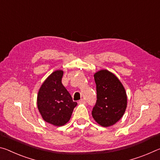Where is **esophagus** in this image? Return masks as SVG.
I'll use <instances>...</instances> for the list:
<instances>
[{
	"mask_svg": "<svg viewBox=\"0 0 160 160\" xmlns=\"http://www.w3.org/2000/svg\"><path fill=\"white\" fill-rule=\"evenodd\" d=\"M78 103H79V104H83V103H86V101H85L84 99H81V100L78 101Z\"/></svg>",
	"mask_w": 160,
	"mask_h": 160,
	"instance_id": "34e87169",
	"label": "esophagus"
}]
</instances>
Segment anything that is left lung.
I'll return each instance as SVG.
<instances>
[{
    "label": "left lung",
    "mask_w": 160,
    "mask_h": 160,
    "mask_svg": "<svg viewBox=\"0 0 160 160\" xmlns=\"http://www.w3.org/2000/svg\"><path fill=\"white\" fill-rule=\"evenodd\" d=\"M97 100L92 111L93 119L101 126L109 127L121 118L127 108V94L116 75L106 69L94 74Z\"/></svg>",
    "instance_id": "obj_1"
}]
</instances>
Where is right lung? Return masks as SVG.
<instances>
[{"instance_id":"add662e5","label":"right lung","mask_w":160,"mask_h":160,"mask_svg":"<svg viewBox=\"0 0 160 160\" xmlns=\"http://www.w3.org/2000/svg\"><path fill=\"white\" fill-rule=\"evenodd\" d=\"M63 74L62 70L52 72L40 86L37 98L42 118L55 126H62L69 122L77 105L62 84Z\"/></svg>"}]
</instances>
